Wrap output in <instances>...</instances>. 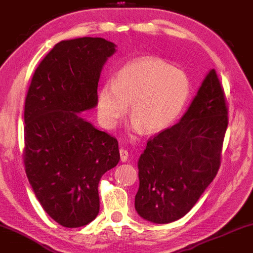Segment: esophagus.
I'll use <instances>...</instances> for the list:
<instances>
[{
	"label": "esophagus",
	"mask_w": 253,
	"mask_h": 253,
	"mask_svg": "<svg viewBox=\"0 0 253 253\" xmlns=\"http://www.w3.org/2000/svg\"><path fill=\"white\" fill-rule=\"evenodd\" d=\"M119 152H120L121 161H124V163H126V161L128 160V152L125 150V148H120V150H119Z\"/></svg>",
	"instance_id": "obj_1"
}]
</instances>
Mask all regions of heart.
<instances>
[{"instance_id": "b5f03b06", "label": "heart", "mask_w": 253, "mask_h": 253, "mask_svg": "<svg viewBox=\"0 0 253 253\" xmlns=\"http://www.w3.org/2000/svg\"><path fill=\"white\" fill-rule=\"evenodd\" d=\"M192 94L188 75L157 57H140L115 72L112 84L96 94L97 118L113 129L127 113L135 133L158 134L171 127L186 108Z\"/></svg>"}]
</instances>
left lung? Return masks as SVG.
Wrapping results in <instances>:
<instances>
[{
    "label": "left lung",
    "instance_id": "1",
    "mask_svg": "<svg viewBox=\"0 0 253 253\" xmlns=\"http://www.w3.org/2000/svg\"><path fill=\"white\" fill-rule=\"evenodd\" d=\"M227 124L223 87L211 69L180 120L151 139L139 158L140 217L169 224L193 208L220 166Z\"/></svg>",
    "mask_w": 253,
    "mask_h": 253
}]
</instances>
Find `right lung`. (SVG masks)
<instances>
[{"mask_svg": "<svg viewBox=\"0 0 253 253\" xmlns=\"http://www.w3.org/2000/svg\"><path fill=\"white\" fill-rule=\"evenodd\" d=\"M101 38L63 40L41 61L24 103V166L51 219L80 227L96 218L101 176L120 160L118 140L81 117L96 107L97 82L117 51Z\"/></svg>", "mask_w": 253, "mask_h": 253, "instance_id": "right-lung-1", "label": "right lung"}]
</instances>
